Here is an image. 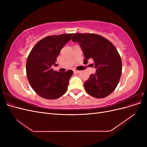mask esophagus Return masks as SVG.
Instances as JSON below:
<instances>
[{
	"label": "esophagus",
	"instance_id": "obj_1",
	"mask_svg": "<svg viewBox=\"0 0 147 147\" xmlns=\"http://www.w3.org/2000/svg\"><path fill=\"white\" fill-rule=\"evenodd\" d=\"M74 72L75 74H79L80 72V71L77 70H74Z\"/></svg>",
	"mask_w": 147,
	"mask_h": 147
}]
</instances>
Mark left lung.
<instances>
[{
    "label": "left lung",
    "mask_w": 147,
    "mask_h": 147,
    "mask_svg": "<svg viewBox=\"0 0 147 147\" xmlns=\"http://www.w3.org/2000/svg\"><path fill=\"white\" fill-rule=\"evenodd\" d=\"M74 42H78L84 56V63L94 61L96 69L84 83L89 94L96 98H104L117 86L122 72L121 57L113 44L107 39L95 34H74Z\"/></svg>",
    "instance_id": "1"
}]
</instances>
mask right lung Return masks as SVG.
I'll return each instance as SVG.
<instances>
[{
    "mask_svg": "<svg viewBox=\"0 0 147 147\" xmlns=\"http://www.w3.org/2000/svg\"><path fill=\"white\" fill-rule=\"evenodd\" d=\"M73 34L51 35L40 40L30 51L26 62V74L34 91L47 99H56L67 90L73 71L58 72L52 65L60 51L71 39Z\"/></svg>",
    "mask_w": 147,
    "mask_h": 147,
    "instance_id": "obj_1",
    "label": "right lung"
}]
</instances>
